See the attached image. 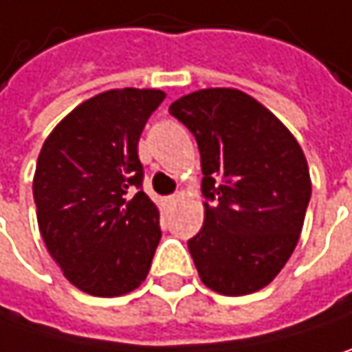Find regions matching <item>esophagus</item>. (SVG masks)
<instances>
[{
  "label": "esophagus",
  "mask_w": 352,
  "mask_h": 352,
  "mask_svg": "<svg viewBox=\"0 0 352 352\" xmlns=\"http://www.w3.org/2000/svg\"><path fill=\"white\" fill-rule=\"evenodd\" d=\"M177 199H179V193H175V195H169V197H167V204H177Z\"/></svg>",
  "instance_id": "1"
}]
</instances>
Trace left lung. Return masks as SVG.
<instances>
[{"mask_svg":"<svg viewBox=\"0 0 352 352\" xmlns=\"http://www.w3.org/2000/svg\"><path fill=\"white\" fill-rule=\"evenodd\" d=\"M169 112L193 133L201 155L206 217L187 241L201 282L226 296L268 286L298 243L310 201L300 144L236 88L191 92Z\"/></svg>","mask_w":352,"mask_h":352,"instance_id":"obj_1","label":"left lung"}]
</instances>
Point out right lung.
<instances>
[{
	"label": "right lung",
	"mask_w": 352,
	"mask_h": 352,
	"mask_svg": "<svg viewBox=\"0 0 352 352\" xmlns=\"http://www.w3.org/2000/svg\"><path fill=\"white\" fill-rule=\"evenodd\" d=\"M165 92L96 94L50 133L34 175L40 234L82 292L120 296L148 274L161 240L159 209L143 191L137 144Z\"/></svg>",
	"instance_id": "add662e5"
}]
</instances>
